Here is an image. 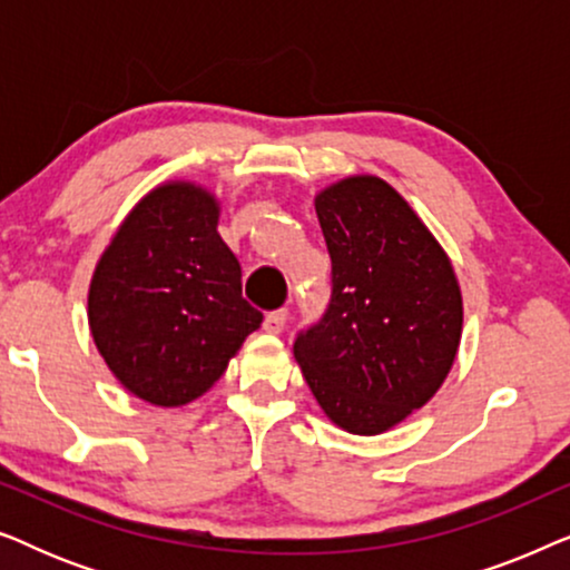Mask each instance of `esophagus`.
I'll list each match as a JSON object with an SVG mask.
<instances>
[{"label":"esophagus","mask_w":570,"mask_h":570,"mask_svg":"<svg viewBox=\"0 0 570 570\" xmlns=\"http://www.w3.org/2000/svg\"><path fill=\"white\" fill-rule=\"evenodd\" d=\"M285 324H287V311L285 308L269 311V314L264 316V332H269V334H279L285 330Z\"/></svg>","instance_id":"34e87169"}]
</instances>
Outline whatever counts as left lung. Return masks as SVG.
Listing matches in <instances>:
<instances>
[{
  "label": "left lung",
  "instance_id": "obj_1",
  "mask_svg": "<svg viewBox=\"0 0 570 570\" xmlns=\"http://www.w3.org/2000/svg\"><path fill=\"white\" fill-rule=\"evenodd\" d=\"M332 256L330 306L295 334L316 402L347 433L376 435L439 392L462 340V293L449 256L376 176L316 197Z\"/></svg>",
  "mask_w": 570,
  "mask_h": 570
}]
</instances>
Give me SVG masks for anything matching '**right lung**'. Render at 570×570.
Returning a JSON list of instances; mask_svg holds the SVG:
<instances>
[{"mask_svg": "<svg viewBox=\"0 0 570 570\" xmlns=\"http://www.w3.org/2000/svg\"><path fill=\"white\" fill-rule=\"evenodd\" d=\"M217 215L202 186L163 184L127 215L92 275L98 353L131 394L158 407L205 394L264 318L240 295V264Z\"/></svg>", "mask_w": 570, "mask_h": 570, "instance_id": "add662e5", "label": "right lung"}]
</instances>
